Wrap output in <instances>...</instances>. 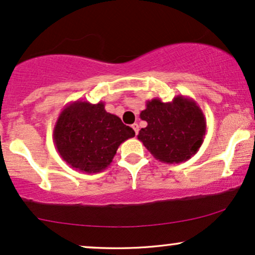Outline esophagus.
<instances>
[{"mask_svg": "<svg viewBox=\"0 0 255 255\" xmlns=\"http://www.w3.org/2000/svg\"><path fill=\"white\" fill-rule=\"evenodd\" d=\"M131 128H133L134 133H136V134H138V131H139L138 124H136V123H134V124H132V125H131Z\"/></svg>", "mask_w": 255, "mask_h": 255, "instance_id": "esophagus-1", "label": "esophagus"}]
</instances>
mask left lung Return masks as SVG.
<instances>
[{
    "instance_id": "left-lung-1",
    "label": "left lung",
    "mask_w": 255,
    "mask_h": 255,
    "mask_svg": "<svg viewBox=\"0 0 255 255\" xmlns=\"http://www.w3.org/2000/svg\"><path fill=\"white\" fill-rule=\"evenodd\" d=\"M140 119L148 123L138 139L156 160L181 163L199 150L206 133V119L193 99L178 95L170 103L148 100Z\"/></svg>"
}]
</instances>
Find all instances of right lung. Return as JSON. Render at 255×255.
I'll use <instances>...</instances> for the list:
<instances>
[{"mask_svg":"<svg viewBox=\"0 0 255 255\" xmlns=\"http://www.w3.org/2000/svg\"><path fill=\"white\" fill-rule=\"evenodd\" d=\"M134 136L119 117L106 112L103 101L77 100L59 113L53 128V143L67 164L83 173L103 172L118 146Z\"/></svg>","mask_w":255,"mask_h":255,"instance_id":"add662e5","label":"right lung"}]
</instances>
